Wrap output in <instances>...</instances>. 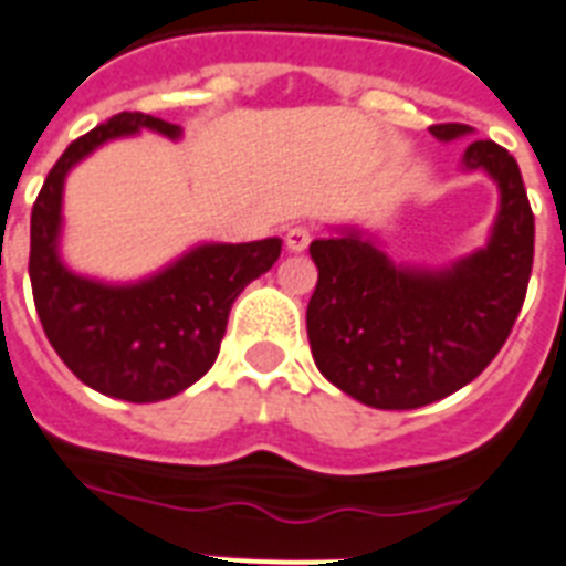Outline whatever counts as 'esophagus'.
Returning a JSON list of instances; mask_svg holds the SVG:
<instances>
[{"label":"esophagus","mask_w":566,"mask_h":566,"mask_svg":"<svg viewBox=\"0 0 566 566\" xmlns=\"http://www.w3.org/2000/svg\"><path fill=\"white\" fill-rule=\"evenodd\" d=\"M312 242V231L306 226H292L286 231V249L289 251H303Z\"/></svg>","instance_id":"1"}]
</instances>
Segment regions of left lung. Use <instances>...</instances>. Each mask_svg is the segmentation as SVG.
<instances>
[{
    "label": "left lung",
    "instance_id": "8db88e82",
    "mask_svg": "<svg viewBox=\"0 0 566 566\" xmlns=\"http://www.w3.org/2000/svg\"><path fill=\"white\" fill-rule=\"evenodd\" d=\"M440 142L465 124H433ZM465 170L501 188L492 240L442 272L399 269L373 240L340 231L310 245L317 286L306 310L312 358L335 387L381 410L446 399L492 364L524 306L535 217L521 167L494 142H471Z\"/></svg>",
    "mask_w": 566,
    "mask_h": 566
}]
</instances>
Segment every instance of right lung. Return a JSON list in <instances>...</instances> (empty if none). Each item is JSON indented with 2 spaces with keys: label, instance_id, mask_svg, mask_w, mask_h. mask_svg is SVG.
<instances>
[{
  "label": "right lung",
  "instance_id": "right-lung-1",
  "mask_svg": "<svg viewBox=\"0 0 566 566\" xmlns=\"http://www.w3.org/2000/svg\"><path fill=\"white\" fill-rule=\"evenodd\" d=\"M138 129L181 135L161 118L120 112L65 147L31 210L28 274L45 338L65 367L97 394L144 405L188 390L213 367L237 294L277 263L283 242H210L129 286L69 272L57 254L65 172L109 138Z\"/></svg>",
  "mask_w": 566,
  "mask_h": 566
}]
</instances>
